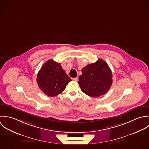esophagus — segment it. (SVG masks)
Wrapping results in <instances>:
<instances>
[{"mask_svg":"<svg viewBox=\"0 0 149 149\" xmlns=\"http://www.w3.org/2000/svg\"><path fill=\"white\" fill-rule=\"evenodd\" d=\"M72 79H73V81H76V82L78 81V77H77V78H72Z\"/></svg>","mask_w":149,"mask_h":149,"instance_id":"1","label":"esophagus"}]
</instances>
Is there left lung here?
<instances>
[{"label":"left lung","instance_id":"8db88e82","mask_svg":"<svg viewBox=\"0 0 149 149\" xmlns=\"http://www.w3.org/2000/svg\"><path fill=\"white\" fill-rule=\"evenodd\" d=\"M82 72L78 83L81 90L89 96L98 97L104 95L112 85V71L101 59L84 67Z\"/></svg>","mask_w":149,"mask_h":149}]
</instances>
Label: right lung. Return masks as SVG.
I'll use <instances>...</instances> for the list:
<instances>
[{
	"label": "right lung",
	"instance_id": "add662e5",
	"mask_svg": "<svg viewBox=\"0 0 149 149\" xmlns=\"http://www.w3.org/2000/svg\"><path fill=\"white\" fill-rule=\"evenodd\" d=\"M71 81L59 63L52 59L46 61L37 74V82L40 89L46 95L54 97L59 95Z\"/></svg>",
	"mask_w": 149,
	"mask_h": 149
}]
</instances>
